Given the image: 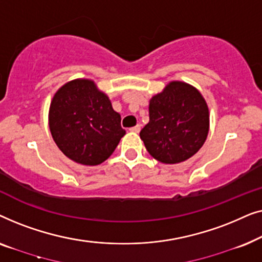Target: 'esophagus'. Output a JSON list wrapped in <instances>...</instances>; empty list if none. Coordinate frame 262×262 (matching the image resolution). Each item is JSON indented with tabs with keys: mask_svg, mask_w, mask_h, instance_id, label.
<instances>
[{
	"mask_svg": "<svg viewBox=\"0 0 262 262\" xmlns=\"http://www.w3.org/2000/svg\"><path fill=\"white\" fill-rule=\"evenodd\" d=\"M130 131L131 132H135V134H138L139 131H141V125H136V126H134V127H131L130 128Z\"/></svg>",
	"mask_w": 262,
	"mask_h": 262,
	"instance_id": "obj_1",
	"label": "esophagus"
}]
</instances>
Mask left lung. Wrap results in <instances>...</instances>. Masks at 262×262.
Listing matches in <instances>:
<instances>
[{"instance_id": "obj_1", "label": "left lung", "mask_w": 262, "mask_h": 262, "mask_svg": "<svg viewBox=\"0 0 262 262\" xmlns=\"http://www.w3.org/2000/svg\"><path fill=\"white\" fill-rule=\"evenodd\" d=\"M209 127V107L202 93L186 82L171 81L150 99L149 123L139 136L154 159L175 164L199 151Z\"/></svg>"}]
</instances>
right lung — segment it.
Masks as SVG:
<instances>
[{
  "label": "right lung",
  "mask_w": 262,
  "mask_h": 262,
  "mask_svg": "<svg viewBox=\"0 0 262 262\" xmlns=\"http://www.w3.org/2000/svg\"><path fill=\"white\" fill-rule=\"evenodd\" d=\"M49 126L60 151L83 166L106 161L126 134L108 96L88 78L67 82L55 93Z\"/></svg>",
  "instance_id": "1"
}]
</instances>
